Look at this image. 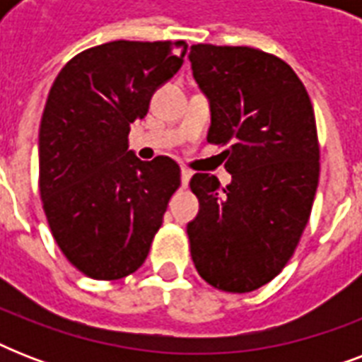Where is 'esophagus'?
<instances>
[{"label":"esophagus","instance_id":"obj_1","mask_svg":"<svg viewBox=\"0 0 362 362\" xmlns=\"http://www.w3.org/2000/svg\"><path fill=\"white\" fill-rule=\"evenodd\" d=\"M192 170L187 169V167H182L180 169V180H182V186L186 187L187 184H189V178H192Z\"/></svg>","mask_w":362,"mask_h":362}]
</instances>
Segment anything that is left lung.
Instances as JSON below:
<instances>
[{
    "label": "left lung",
    "instance_id": "obj_1",
    "mask_svg": "<svg viewBox=\"0 0 362 362\" xmlns=\"http://www.w3.org/2000/svg\"><path fill=\"white\" fill-rule=\"evenodd\" d=\"M193 78L210 103L206 141L229 144L231 184L197 173L199 214L187 223L204 281L247 293L281 272L308 223L320 182L314 107L297 73L250 47L193 45Z\"/></svg>",
    "mask_w": 362,
    "mask_h": 362
}]
</instances>
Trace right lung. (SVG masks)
<instances>
[{
    "instance_id": "obj_1",
    "label": "right lung",
    "mask_w": 362,
    "mask_h": 362,
    "mask_svg": "<svg viewBox=\"0 0 362 362\" xmlns=\"http://www.w3.org/2000/svg\"><path fill=\"white\" fill-rule=\"evenodd\" d=\"M184 41H112L65 64L39 127V189L54 240L76 269L120 280L146 259L180 167L127 150L131 124L184 64Z\"/></svg>"
}]
</instances>
